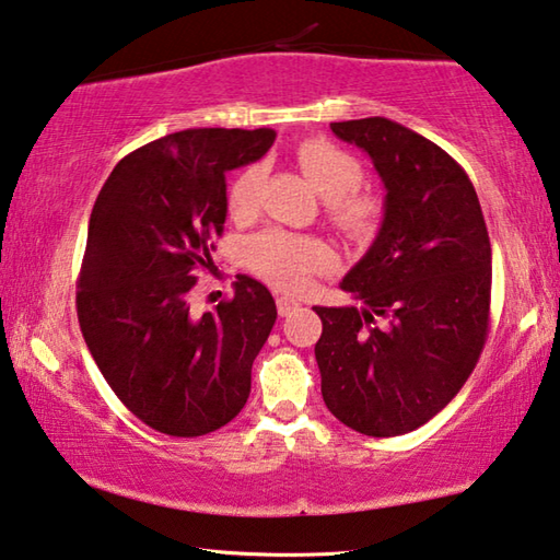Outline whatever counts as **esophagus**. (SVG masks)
I'll return each instance as SVG.
<instances>
[{"label":"esophagus","instance_id":"esophagus-1","mask_svg":"<svg viewBox=\"0 0 560 560\" xmlns=\"http://www.w3.org/2000/svg\"><path fill=\"white\" fill-rule=\"evenodd\" d=\"M298 307H300L298 300H292V298H278V312H280V317L292 315V312H295Z\"/></svg>","mask_w":560,"mask_h":560}]
</instances>
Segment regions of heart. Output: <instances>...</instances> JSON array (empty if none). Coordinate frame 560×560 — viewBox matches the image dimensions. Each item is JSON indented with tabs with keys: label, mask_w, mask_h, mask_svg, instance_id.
Instances as JSON below:
<instances>
[{
	"label": "heart",
	"mask_w": 560,
	"mask_h": 560,
	"mask_svg": "<svg viewBox=\"0 0 560 560\" xmlns=\"http://www.w3.org/2000/svg\"><path fill=\"white\" fill-rule=\"evenodd\" d=\"M298 162L312 186L327 199V213L337 229L349 235H369L376 229L381 203L376 196L357 191L364 170L357 156L327 140H307L298 147ZM260 166H248L235 176L229 189V209L233 215H248L258 203ZM250 268L280 290H305L312 275L329 265L325 243L305 235L282 231L260 233L248 243Z\"/></svg>",
	"instance_id": "obj_1"
}]
</instances>
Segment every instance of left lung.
<instances>
[{
    "label": "left lung",
    "mask_w": 560,
    "mask_h": 560,
    "mask_svg": "<svg viewBox=\"0 0 560 560\" xmlns=\"http://www.w3.org/2000/svg\"><path fill=\"white\" fill-rule=\"evenodd\" d=\"M386 186L384 223L341 290L361 307H315L322 398L371 438L438 416L477 366L489 331L492 245L477 191L453 156L386 117L331 122Z\"/></svg>",
    "instance_id": "1"
}]
</instances>
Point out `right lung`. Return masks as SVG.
Listing matches in <instances>:
<instances>
[{"mask_svg":"<svg viewBox=\"0 0 560 560\" xmlns=\"http://www.w3.org/2000/svg\"><path fill=\"white\" fill-rule=\"evenodd\" d=\"M275 130L196 127L122 156L91 213L78 278V322L115 396L174 438L213 433L241 413L250 369L278 317L248 275L233 298L196 315L194 272L213 268L225 174L260 160Z\"/></svg>","mask_w":560,"mask_h":560,"instance_id":"right-lung-1","label":"right lung"}]
</instances>
